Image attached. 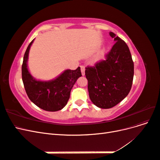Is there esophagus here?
<instances>
[{
    "instance_id": "obj_1",
    "label": "esophagus",
    "mask_w": 160,
    "mask_h": 160,
    "mask_svg": "<svg viewBox=\"0 0 160 160\" xmlns=\"http://www.w3.org/2000/svg\"><path fill=\"white\" fill-rule=\"evenodd\" d=\"M81 67V74L82 75H85V66L83 65H81L80 66Z\"/></svg>"
}]
</instances>
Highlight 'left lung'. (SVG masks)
Segmentation results:
<instances>
[{
	"instance_id": "left-lung-1",
	"label": "left lung",
	"mask_w": 160,
	"mask_h": 160,
	"mask_svg": "<svg viewBox=\"0 0 160 160\" xmlns=\"http://www.w3.org/2000/svg\"><path fill=\"white\" fill-rule=\"evenodd\" d=\"M115 44L105 55V59L85 68L89 98L98 108L114 107L126 97L131 90L134 64L125 42L110 32Z\"/></svg>"
}]
</instances>
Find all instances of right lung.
<instances>
[{
	"label": "right lung",
	"mask_w": 160,
	"mask_h": 160,
	"mask_svg": "<svg viewBox=\"0 0 160 160\" xmlns=\"http://www.w3.org/2000/svg\"><path fill=\"white\" fill-rule=\"evenodd\" d=\"M34 39L28 45L25 52L22 65V79L28 98L38 108L47 111H57L67 103L71 91L75 82L81 77L79 67L75 70H66L54 80L37 81L27 68V60L30 47Z\"/></svg>",
	"instance_id": "right-lung-1"
}]
</instances>
